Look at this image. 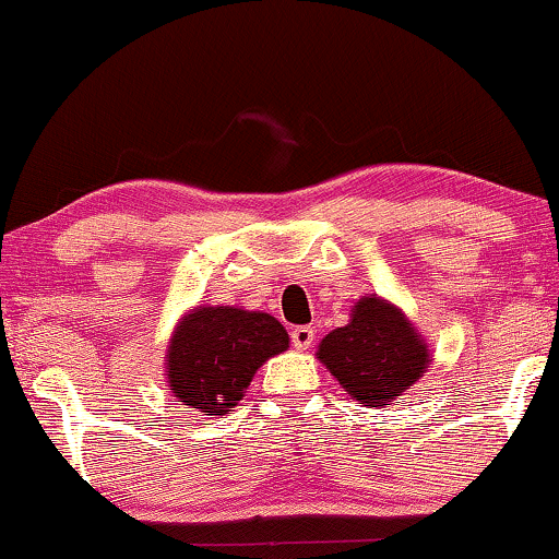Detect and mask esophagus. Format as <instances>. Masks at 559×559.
<instances>
[{
  "label": "esophagus",
  "instance_id": "1",
  "mask_svg": "<svg viewBox=\"0 0 559 559\" xmlns=\"http://www.w3.org/2000/svg\"><path fill=\"white\" fill-rule=\"evenodd\" d=\"M316 341V329L313 326H296L290 331V344H294L298 352H304V348H311Z\"/></svg>",
  "mask_w": 559,
  "mask_h": 559
}]
</instances>
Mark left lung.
Returning <instances> with one entry per match:
<instances>
[{"label":"left lung","instance_id":"1","mask_svg":"<svg viewBox=\"0 0 559 559\" xmlns=\"http://www.w3.org/2000/svg\"><path fill=\"white\" fill-rule=\"evenodd\" d=\"M319 359L356 402L386 406L421 377L429 348L399 308L381 298H361L352 323L321 341Z\"/></svg>","mask_w":559,"mask_h":559}]
</instances>
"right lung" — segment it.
Returning <instances> with one entry per match:
<instances>
[{"mask_svg": "<svg viewBox=\"0 0 559 559\" xmlns=\"http://www.w3.org/2000/svg\"><path fill=\"white\" fill-rule=\"evenodd\" d=\"M288 348V333L269 313L207 306L188 313L168 352L173 394L207 416H223L243 399L269 356Z\"/></svg>", "mask_w": 559, "mask_h": 559, "instance_id": "right-lung-1", "label": "right lung"}]
</instances>
